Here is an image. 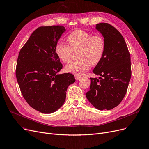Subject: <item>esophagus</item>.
I'll return each mask as SVG.
<instances>
[{
  "instance_id": "obj_1",
  "label": "esophagus",
  "mask_w": 149,
  "mask_h": 149,
  "mask_svg": "<svg viewBox=\"0 0 149 149\" xmlns=\"http://www.w3.org/2000/svg\"><path fill=\"white\" fill-rule=\"evenodd\" d=\"M81 78V76L80 75H75V78L76 80H78V79H80Z\"/></svg>"
}]
</instances>
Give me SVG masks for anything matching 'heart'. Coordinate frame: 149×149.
<instances>
[{"label":"heart","mask_w":149,"mask_h":149,"mask_svg":"<svg viewBox=\"0 0 149 149\" xmlns=\"http://www.w3.org/2000/svg\"><path fill=\"white\" fill-rule=\"evenodd\" d=\"M69 43L58 42L55 52L61 61H70L73 52H78L77 61L68 64L65 71L75 75H81L90 68L91 65H96L101 62L105 49V41L101 35H95L84 30H75L67 37Z\"/></svg>","instance_id":"b5f03b06"}]
</instances>
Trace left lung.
Returning <instances> with one entry per match:
<instances>
[{"label":"left lung","mask_w":149,"mask_h":149,"mask_svg":"<svg viewBox=\"0 0 149 149\" xmlns=\"http://www.w3.org/2000/svg\"><path fill=\"white\" fill-rule=\"evenodd\" d=\"M96 29L103 35L105 49L101 62L93 72L100 75L91 78L86 97L100 110H111L122 102L131 77V56L122 34L111 24L101 23Z\"/></svg>","instance_id":"left-lung-1"}]
</instances>
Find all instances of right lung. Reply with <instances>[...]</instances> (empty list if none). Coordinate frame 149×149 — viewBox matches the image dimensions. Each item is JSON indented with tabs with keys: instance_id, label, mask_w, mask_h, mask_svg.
Returning <instances> with one entry per match:
<instances>
[{
	"instance_id": "obj_1",
	"label": "right lung",
	"mask_w": 149,
	"mask_h": 149,
	"mask_svg": "<svg viewBox=\"0 0 149 149\" xmlns=\"http://www.w3.org/2000/svg\"><path fill=\"white\" fill-rule=\"evenodd\" d=\"M65 29L62 26L37 28L19 51L15 74L27 104L45 114L64 104L68 87L75 81L70 73L58 74L63 65L55 47Z\"/></svg>"
}]
</instances>
